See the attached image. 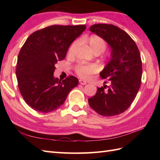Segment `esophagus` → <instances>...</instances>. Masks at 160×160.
Instances as JSON below:
<instances>
[{
    "mask_svg": "<svg viewBox=\"0 0 160 160\" xmlns=\"http://www.w3.org/2000/svg\"><path fill=\"white\" fill-rule=\"evenodd\" d=\"M79 82H80V84H82V85H85V84H87L86 81L82 80V79H80L79 80Z\"/></svg>",
    "mask_w": 160,
    "mask_h": 160,
    "instance_id": "obj_1",
    "label": "esophagus"
}]
</instances>
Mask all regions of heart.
<instances>
[{"label": "heart", "instance_id": "heart-1", "mask_svg": "<svg viewBox=\"0 0 160 160\" xmlns=\"http://www.w3.org/2000/svg\"><path fill=\"white\" fill-rule=\"evenodd\" d=\"M87 42L89 44V46L90 47L91 50L94 54H100L103 53L105 49H106L107 45L104 40L100 38L99 36H92L89 37L87 40ZM78 41L74 42L72 45H71L69 53H72L73 50L76 48L78 45ZM97 71V68L95 65L93 64H78L76 67V72L79 75L80 77L86 78H88L91 75L96 73Z\"/></svg>", "mask_w": 160, "mask_h": 160}]
</instances>
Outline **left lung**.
<instances>
[{"label": "left lung", "mask_w": 160, "mask_h": 160, "mask_svg": "<svg viewBox=\"0 0 160 160\" xmlns=\"http://www.w3.org/2000/svg\"><path fill=\"white\" fill-rule=\"evenodd\" d=\"M89 31L106 41L110 47V58L100 73L109 83L98 87L89 98L90 107L103 116L123 113L131 106L141 85L142 65L140 53L131 36L120 28L108 24H96Z\"/></svg>", "instance_id": "obj_1"}]
</instances>
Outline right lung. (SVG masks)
I'll list each match as a JSON object with an SVG mask.
<instances>
[{
    "instance_id": "right-lung-1",
    "label": "right lung",
    "mask_w": 160,
    "mask_h": 160,
    "mask_svg": "<svg viewBox=\"0 0 160 160\" xmlns=\"http://www.w3.org/2000/svg\"><path fill=\"white\" fill-rule=\"evenodd\" d=\"M86 25H52L33 32L20 49L16 65L18 88L24 100L33 109L49 113L65 101L78 79L68 76L61 81L54 76L55 64L65 58L73 40Z\"/></svg>"
}]
</instances>
